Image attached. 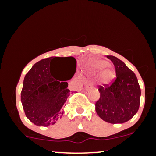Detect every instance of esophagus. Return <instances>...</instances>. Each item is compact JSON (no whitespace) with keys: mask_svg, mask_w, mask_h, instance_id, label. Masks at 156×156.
<instances>
[{"mask_svg":"<svg viewBox=\"0 0 156 156\" xmlns=\"http://www.w3.org/2000/svg\"><path fill=\"white\" fill-rule=\"evenodd\" d=\"M92 87V83H90V82H89V83H87L85 85V89L86 90H89V89H91Z\"/></svg>","mask_w":156,"mask_h":156,"instance_id":"esophagus-1","label":"esophagus"}]
</instances>
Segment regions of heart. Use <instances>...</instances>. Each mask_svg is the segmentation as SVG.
I'll return each mask as SVG.
<instances>
[{"label": "heart", "instance_id": "heart-1", "mask_svg": "<svg viewBox=\"0 0 156 156\" xmlns=\"http://www.w3.org/2000/svg\"><path fill=\"white\" fill-rule=\"evenodd\" d=\"M89 72L92 75L100 73V80L104 85H109L116 78V71L106 61L101 59H91L88 63Z\"/></svg>", "mask_w": 156, "mask_h": 156}]
</instances>
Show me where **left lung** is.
<instances>
[{"mask_svg": "<svg viewBox=\"0 0 156 156\" xmlns=\"http://www.w3.org/2000/svg\"><path fill=\"white\" fill-rule=\"evenodd\" d=\"M114 64L117 78L109 87H100V99L95 103L97 114L103 120L121 124L136 114L140 104L141 89L135 73L124 62L113 55H107Z\"/></svg>", "mask_w": 156, "mask_h": 156, "instance_id": "8db88e82", "label": "left lung"}]
</instances>
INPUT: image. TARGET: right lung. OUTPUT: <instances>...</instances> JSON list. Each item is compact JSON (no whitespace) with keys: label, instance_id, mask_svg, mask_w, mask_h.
Returning <instances> with one entry per match:
<instances>
[{"label":"right lung","instance_id":"add662e5","mask_svg":"<svg viewBox=\"0 0 156 156\" xmlns=\"http://www.w3.org/2000/svg\"><path fill=\"white\" fill-rule=\"evenodd\" d=\"M58 58L50 57L37 62L23 80V109L27 118L37 126L54 125L63 115L62 108L70 94L67 82L56 80L51 73V63ZM64 58L72 61V78L76 71V60L72 56Z\"/></svg>","mask_w":156,"mask_h":156}]
</instances>
